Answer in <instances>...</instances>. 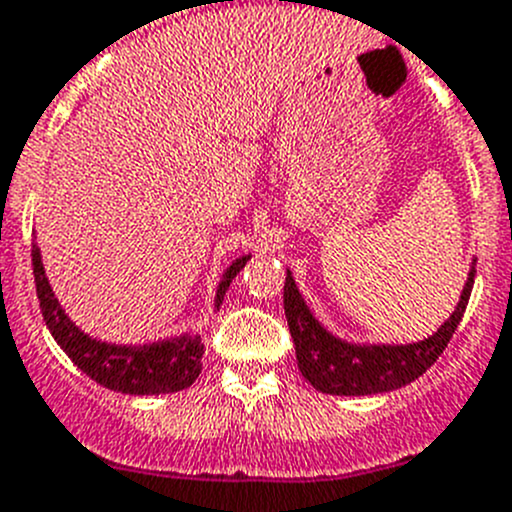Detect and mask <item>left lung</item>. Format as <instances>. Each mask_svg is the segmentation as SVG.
Masks as SVG:
<instances>
[{
  "mask_svg": "<svg viewBox=\"0 0 512 512\" xmlns=\"http://www.w3.org/2000/svg\"><path fill=\"white\" fill-rule=\"evenodd\" d=\"M472 283H475V265L467 275L455 313L424 341L407 343V346H358V343L341 341L315 321L288 270L283 303L300 374L318 391L336 396L384 394L412 384L442 356L450 343L452 333L457 331L465 315Z\"/></svg>",
  "mask_w": 512,
  "mask_h": 512,
  "instance_id": "left-lung-1",
  "label": "left lung"
}]
</instances>
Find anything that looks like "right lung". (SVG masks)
Wrapping results in <instances>:
<instances>
[{
  "mask_svg": "<svg viewBox=\"0 0 512 512\" xmlns=\"http://www.w3.org/2000/svg\"><path fill=\"white\" fill-rule=\"evenodd\" d=\"M247 260H250V255L234 260L227 267L222 283L217 288L214 308L222 305L229 283L237 278V272L247 265ZM32 272H35L42 318H45L52 338H55L62 351L68 353L70 361L83 374L98 381L100 386L133 396L174 394V391H181L194 384L197 376L202 374L204 343L199 336L184 333V336L143 343V346H116V343L95 341L88 333L80 331L65 315V310L60 308L45 278V267H42L40 247L37 245H32Z\"/></svg>",
  "mask_w": 512,
  "mask_h": 512,
  "instance_id": "1",
  "label": "right lung"
}]
</instances>
